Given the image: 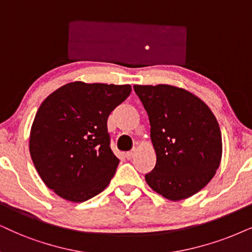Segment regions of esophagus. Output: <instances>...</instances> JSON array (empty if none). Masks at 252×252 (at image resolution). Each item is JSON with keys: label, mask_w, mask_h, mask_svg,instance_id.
<instances>
[{"label": "esophagus", "mask_w": 252, "mask_h": 252, "mask_svg": "<svg viewBox=\"0 0 252 252\" xmlns=\"http://www.w3.org/2000/svg\"><path fill=\"white\" fill-rule=\"evenodd\" d=\"M133 156H135V150H133V151L126 152V158L128 159V160H130V159H132Z\"/></svg>", "instance_id": "34e87169"}]
</instances>
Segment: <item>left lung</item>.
Instances as JSON below:
<instances>
[{
	"label": "left lung",
	"instance_id": "obj_1",
	"mask_svg": "<svg viewBox=\"0 0 252 252\" xmlns=\"http://www.w3.org/2000/svg\"><path fill=\"white\" fill-rule=\"evenodd\" d=\"M149 116L157 155L146 183L172 201L202 189L220 166L222 137L208 106L185 89L168 85L133 86Z\"/></svg>",
	"mask_w": 252,
	"mask_h": 252
}]
</instances>
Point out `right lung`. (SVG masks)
Returning <instances> with one entry per match:
<instances>
[{
  "label": "right lung",
  "instance_id": "add662e5",
  "mask_svg": "<svg viewBox=\"0 0 252 252\" xmlns=\"http://www.w3.org/2000/svg\"><path fill=\"white\" fill-rule=\"evenodd\" d=\"M130 92V85L76 81L44 100L31 126L30 155L50 189L84 202L109 185L120 159L110 149L107 121Z\"/></svg>",
  "mask_w": 252,
  "mask_h": 252
}]
</instances>
